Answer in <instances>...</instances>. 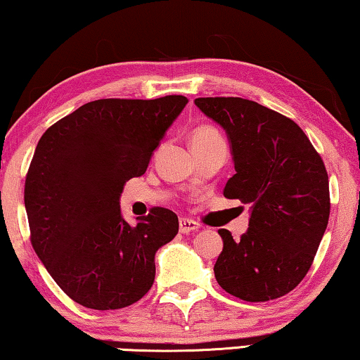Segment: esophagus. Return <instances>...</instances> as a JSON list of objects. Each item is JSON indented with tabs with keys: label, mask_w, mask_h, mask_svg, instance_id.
<instances>
[{
	"label": "esophagus",
	"mask_w": 360,
	"mask_h": 360,
	"mask_svg": "<svg viewBox=\"0 0 360 360\" xmlns=\"http://www.w3.org/2000/svg\"><path fill=\"white\" fill-rule=\"evenodd\" d=\"M179 226H180V232H181V233H190V232L198 231V227H200V224H198L196 221H191V219L184 217V219H180Z\"/></svg>",
	"instance_id": "34e87169"
}]
</instances>
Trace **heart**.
Listing matches in <instances>:
<instances>
[{"label":"heart","mask_w":360,"mask_h":360,"mask_svg":"<svg viewBox=\"0 0 360 360\" xmlns=\"http://www.w3.org/2000/svg\"><path fill=\"white\" fill-rule=\"evenodd\" d=\"M219 139H222V136L214 127H211V124H200V127H196L195 129H193L190 143L191 144H207L212 141H219Z\"/></svg>","instance_id":"1"}]
</instances>
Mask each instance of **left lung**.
<instances>
[{
    "mask_svg": "<svg viewBox=\"0 0 360 360\" xmlns=\"http://www.w3.org/2000/svg\"><path fill=\"white\" fill-rule=\"evenodd\" d=\"M196 107L226 129L236 174L224 196L250 206L240 238L219 229L214 276L226 292L266 302L290 292L314 263L330 217L325 164L292 120L240 97H200Z\"/></svg>",
    "mask_w": 360,
    "mask_h": 360,
    "instance_id": "8db88e82",
    "label": "left lung"
}]
</instances>
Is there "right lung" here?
Instances as JSON below:
<instances>
[{
    "instance_id": "right-lung-1",
    "label": "right lung",
    "mask_w": 360,
    "mask_h": 360,
    "mask_svg": "<svg viewBox=\"0 0 360 360\" xmlns=\"http://www.w3.org/2000/svg\"><path fill=\"white\" fill-rule=\"evenodd\" d=\"M188 98H101L46 129L25 176L30 242L55 283L77 304L117 310L138 302L155 278V252L179 217L153 207L129 226L120 195L143 175Z\"/></svg>"
}]
</instances>
